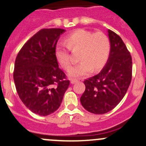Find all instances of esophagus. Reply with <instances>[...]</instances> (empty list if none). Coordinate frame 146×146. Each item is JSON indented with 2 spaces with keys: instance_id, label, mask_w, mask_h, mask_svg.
I'll use <instances>...</instances> for the list:
<instances>
[{
  "instance_id": "1",
  "label": "esophagus",
  "mask_w": 146,
  "mask_h": 146,
  "mask_svg": "<svg viewBox=\"0 0 146 146\" xmlns=\"http://www.w3.org/2000/svg\"><path fill=\"white\" fill-rule=\"evenodd\" d=\"M77 82L78 80H76V79H71V80H70V83H71V84H74V83H77Z\"/></svg>"
}]
</instances>
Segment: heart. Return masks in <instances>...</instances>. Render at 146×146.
Masks as SVG:
<instances>
[{
  "label": "heart",
  "mask_w": 146,
  "mask_h": 146,
  "mask_svg": "<svg viewBox=\"0 0 146 146\" xmlns=\"http://www.w3.org/2000/svg\"><path fill=\"white\" fill-rule=\"evenodd\" d=\"M66 44L59 43L55 49V56L59 64L68 69L72 64L69 50H80V63L68 72L70 78H79L88 75L92 70H100L107 63L111 52L108 38L101 33H94L86 29H78L71 33L66 39Z\"/></svg>",
  "instance_id": "obj_1"
}]
</instances>
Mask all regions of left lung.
Here are the masks:
<instances>
[{"label": "left lung", "mask_w": 146, "mask_h": 146, "mask_svg": "<svg viewBox=\"0 0 146 146\" xmlns=\"http://www.w3.org/2000/svg\"><path fill=\"white\" fill-rule=\"evenodd\" d=\"M111 52L101 71L84 80L86 90L80 103L94 114L113 110L123 98L132 78V58L121 38L108 30Z\"/></svg>", "instance_id": "obj_1"}]
</instances>
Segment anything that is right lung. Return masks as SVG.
Instances as JSON below:
<instances>
[{
    "instance_id": "obj_1",
    "label": "right lung",
    "mask_w": 146,
    "mask_h": 146,
    "mask_svg": "<svg viewBox=\"0 0 146 146\" xmlns=\"http://www.w3.org/2000/svg\"><path fill=\"white\" fill-rule=\"evenodd\" d=\"M61 28L42 29L24 44L15 61L13 80L23 104L46 116L60 107L70 81L58 68L55 49Z\"/></svg>"
}]
</instances>
